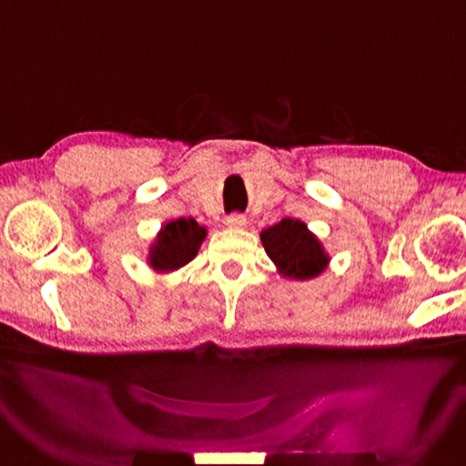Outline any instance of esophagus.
<instances>
[{
	"label": "esophagus",
	"mask_w": 466,
	"mask_h": 466,
	"mask_svg": "<svg viewBox=\"0 0 466 466\" xmlns=\"http://www.w3.org/2000/svg\"><path fill=\"white\" fill-rule=\"evenodd\" d=\"M224 224L228 228H234V230H242V228H246V224H248V220H246V216L242 214H230L224 220Z\"/></svg>",
	"instance_id": "34e87169"
}]
</instances>
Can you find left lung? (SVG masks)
<instances>
[{"instance_id": "8db88e82", "label": "left lung", "mask_w": 466, "mask_h": 466, "mask_svg": "<svg viewBox=\"0 0 466 466\" xmlns=\"http://www.w3.org/2000/svg\"><path fill=\"white\" fill-rule=\"evenodd\" d=\"M260 240L284 279H316L330 262L329 254L324 252L320 240L309 230V226L292 218H284L279 224L266 228Z\"/></svg>"}]
</instances>
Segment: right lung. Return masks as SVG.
I'll return each instance as SVG.
<instances>
[{"label": "right lung", "instance_id": "1", "mask_svg": "<svg viewBox=\"0 0 466 466\" xmlns=\"http://www.w3.org/2000/svg\"><path fill=\"white\" fill-rule=\"evenodd\" d=\"M206 228L194 218H177L162 226L147 254V264L156 272H174L182 268L200 250L206 238Z\"/></svg>", "mask_w": 466, "mask_h": 466}]
</instances>
